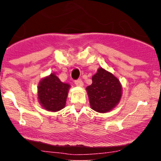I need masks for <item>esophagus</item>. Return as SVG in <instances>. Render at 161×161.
I'll return each instance as SVG.
<instances>
[{
  "label": "esophagus",
  "mask_w": 161,
  "mask_h": 161,
  "mask_svg": "<svg viewBox=\"0 0 161 161\" xmlns=\"http://www.w3.org/2000/svg\"><path fill=\"white\" fill-rule=\"evenodd\" d=\"M75 84L77 86L79 87H82L83 86V82L82 81V79H77V80L75 81Z\"/></svg>",
  "instance_id": "34e87169"
}]
</instances>
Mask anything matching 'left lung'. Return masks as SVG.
<instances>
[{"instance_id": "obj_1", "label": "left lung", "mask_w": 161, "mask_h": 161, "mask_svg": "<svg viewBox=\"0 0 161 161\" xmlns=\"http://www.w3.org/2000/svg\"><path fill=\"white\" fill-rule=\"evenodd\" d=\"M86 90L91 108L99 113L110 111L119 104L122 96L119 79L101 67L92 76V84Z\"/></svg>"}]
</instances>
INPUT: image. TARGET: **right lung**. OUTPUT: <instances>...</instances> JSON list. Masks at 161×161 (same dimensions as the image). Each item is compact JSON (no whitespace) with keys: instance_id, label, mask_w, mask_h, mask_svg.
Instances as JSON below:
<instances>
[{"instance_id":"obj_1","label":"right lung","mask_w":161,"mask_h":161,"mask_svg":"<svg viewBox=\"0 0 161 161\" xmlns=\"http://www.w3.org/2000/svg\"><path fill=\"white\" fill-rule=\"evenodd\" d=\"M70 86L64 83L54 73L42 79L38 87V98L45 110L56 112L65 107Z\"/></svg>"}]
</instances>
